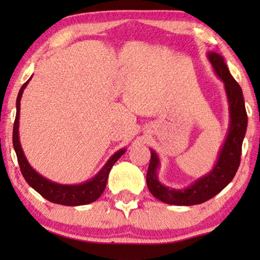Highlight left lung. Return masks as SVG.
Here are the masks:
<instances>
[{
  "label": "left lung",
  "mask_w": 260,
  "mask_h": 260,
  "mask_svg": "<svg viewBox=\"0 0 260 260\" xmlns=\"http://www.w3.org/2000/svg\"><path fill=\"white\" fill-rule=\"evenodd\" d=\"M207 58L216 76L225 84L227 101L230 104L229 134L213 169L207 175L200 177L184 189H174L159 182L157 177L159 159L156 152L150 150L151 158L147 172V186L156 199L169 205L191 206L209 200L233 180L240 165L241 145L247 129V113L243 91L230 73L221 55L215 52H209Z\"/></svg>",
  "instance_id": "8db88e82"
}]
</instances>
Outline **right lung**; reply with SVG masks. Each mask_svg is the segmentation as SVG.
<instances>
[{
  "instance_id": "right-lung-1",
  "label": "right lung",
  "mask_w": 260,
  "mask_h": 260,
  "mask_svg": "<svg viewBox=\"0 0 260 260\" xmlns=\"http://www.w3.org/2000/svg\"><path fill=\"white\" fill-rule=\"evenodd\" d=\"M30 80V79H29ZM27 80L26 83L22 85L20 88L19 94H17L16 99V117L15 122H14L13 127V145L15 149L17 161H19L21 173L29 184L31 188H34L41 197H44L46 200L54 202L58 205H65V206H81L91 204L97 200L104 191L106 187V182H108L109 173L111 170L112 166L118 161V158L125 152V149H120L117 152H115L109 161L105 163L101 172L95 175L93 179L87 181L85 183L80 184H60L52 182L31 168L29 163H28L26 156L23 154L22 148H21L20 140H19V119H20V101L22 97L23 90L29 83Z\"/></svg>"
}]
</instances>
